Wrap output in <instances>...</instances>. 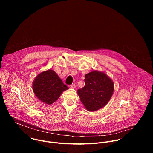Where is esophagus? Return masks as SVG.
<instances>
[{"mask_svg": "<svg viewBox=\"0 0 153 153\" xmlns=\"http://www.w3.org/2000/svg\"><path fill=\"white\" fill-rule=\"evenodd\" d=\"M71 88L72 89H75V88H76V85H75V84H72V85H71Z\"/></svg>", "mask_w": 153, "mask_h": 153, "instance_id": "esophagus-1", "label": "esophagus"}]
</instances>
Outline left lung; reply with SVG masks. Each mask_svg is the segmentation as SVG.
I'll return each mask as SVG.
<instances>
[{"label":"left lung","mask_w":153,"mask_h":153,"mask_svg":"<svg viewBox=\"0 0 153 153\" xmlns=\"http://www.w3.org/2000/svg\"><path fill=\"white\" fill-rule=\"evenodd\" d=\"M85 86L77 94L87 111H96L105 106L114 92V82L104 72L92 71L85 74Z\"/></svg>","instance_id":"obj_1"}]
</instances>
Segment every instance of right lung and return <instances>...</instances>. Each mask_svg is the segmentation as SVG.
<instances>
[{
  "label": "right lung",
  "instance_id": "obj_1",
  "mask_svg": "<svg viewBox=\"0 0 153 153\" xmlns=\"http://www.w3.org/2000/svg\"><path fill=\"white\" fill-rule=\"evenodd\" d=\"M32 86L38 99L48 105L55 102L64 91L69 89L56 73L51 69L39 74L35 77Z\"/></svg>",
  "mask_w": 153,
  "mask_h": 153
}]
</instances>
